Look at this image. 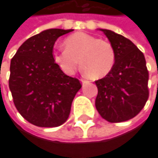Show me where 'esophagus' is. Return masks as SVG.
I'll list each match as a JSON object with an SVG mask.
<instances>
[{
	"instance_id": "obj_1",
	"label": "esophagus",
	"mask_w": 158,
	"mask_h": 158,
	"mask_svg": "<svg viewBox=\"0 0 158 158\" xmlns=\"http://www.w3.org/2000/svg\"><path fill=\"white\" fill-rule=\"evenodd\" d=\"M81 84H82V85H85V84L89 83V81H86V80H82V78H81Z\"/></svg>"
}]
</instances>
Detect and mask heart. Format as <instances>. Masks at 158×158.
Masks as SVG:
<instances>
[{
	"instance_id": "1",
	"label": "heart",
	"mask_w": 158,
	"mask_h": 158,
	"mask_svg": "<svg viewBox=\"0 0 158 158\" xmlns=\"http://www.w3.org/2000/svg\"><path fill=\"white\" fill-rule=\"evenodd\" d=\"M66 49L53 52V60L66 75L76 73L81 63L85 73L94 80L108 75L116 61L112 44L84 32H77L64 40Z\"/></svg>"
}]
</instances>
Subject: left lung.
<instances>
[{
    "mask_svg": "<svg viewBox=\"0 0 158 158\" xmlns=\"http://www.w3.org/2000/svg\"><path fill=\"white\" fill-rule=\"evenodd\" d=\"M112 44L116 61L111 72L96 81V108L102 118L116 123L135 118L149 97V73L143 53L122 35L99 29Z\"/></svg>",
    "mask_w": 158,
    "mask_h": 158,
    "instance_id": "left-lung-1",
    "label": "left lung"
}]
</instances>
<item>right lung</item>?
Returning a JSON list of instances; mask_svg holds the SVG:
<instances>
[{
    "label": "right lung",
    "mask_w": 158,
    "mask_h": 158,
    "mask_svg": "<svg viewBox=\"0 0 158 158\" xmlns=\"http://www.w3.org/2000/svg\"><path fill=\"white\" fill-rule=\"evenodd\" d=\"M73 29L52 28L29 38L10 63L9 89L22 116L39 127H58L67 120L80 81L65 75L53 60L59 37Z\"/></svg>",
    "instance_id": "add662e5"
}]
</instances>
